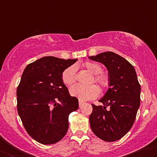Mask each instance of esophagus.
<instances>
[{"label":"esophagus","mask_w":157,"mask_h":157,"mask_svg":"<svg viewBox=\"0 0 157 157\" xmlns=\"http://www.w3.org/2000/svg\"><path fill=\"white\" fill-rule=\"evenodd\" d=\"M83 104H84V102L81 101V100H79V106H80V107H81Z\"/></svg>","instance_id":"esophagus-1"}]
</instances>
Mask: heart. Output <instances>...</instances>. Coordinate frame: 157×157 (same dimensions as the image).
<instances>
[{"label":"heart","mask_w":157,"mask_h":157,"mask_svg":"<svg viewBox=\"0 0 157 157\" xmlns=\"http://www.w3.org/2000/svg\"><path fill=\"white\" fill-rule=\"evenodd\" d=\"M84 66L89 72L94 75H96L94 77V80L97 82H98L102 87H107L109 85V80L104 75H100L102 71V68L100 65L95 63L88 62L85 63ZM75 71H76V68L74 66L67 68L63 71L62 80L65 85L71 86L75 82ZM69 92L71 96L77 97L81 101H86V100L96 98L100 93V89L95 85H91L89 86L75 85L70 89Z\"/></svg>","instance_id":"1"}]
</instances>
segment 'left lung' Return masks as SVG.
<instances>
[{
  "label": "left lung",
  "instance_id": "1",
  "mask_svg": "<svg viewBox=\"0 0 157 157\" xmlns=\"http://www.w3.org/2000/svg\"><path fill=\"white\" fill-rule=\"evenodd\" d=\"M89 59L103 64L109 75V89L99 100L102 105H92L91 128L104 141H116L131 128L140 108L141 88L136 71L128 61L112 52Z\"/></svg>",
  "mask_w": 157,
  "mask_h": 157
}]
</instances>
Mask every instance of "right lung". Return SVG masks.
Returning a JSON list of instances; mask_svg holds the SVG:
<instances>
[{"label": "right lung", "mask_w": 157, "mask_h": 157, "mask_svg": "<svg viewBox=\"0 0 157 157\" xmlns=\"http://www.w3.org/2000/svg\"><path fill=\"white\" fill-rule=\"evenodd\" d=\"M77 59L44 57L29 64L17 89V112L30 136L44 145L59 142L68 128V115L79 107L62 80Z\"/></svg>", "instance_id": "add662e5"}]
</instances>
